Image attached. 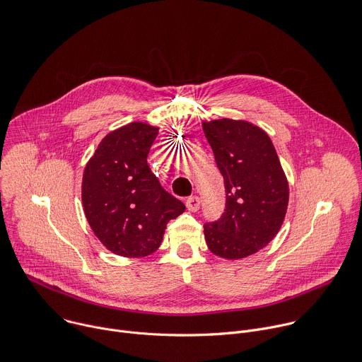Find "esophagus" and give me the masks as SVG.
<instances>
[{
    "label": "esophagus",
    "instance_id": "1",
    "mask_svg": "<svg viewBox=\"0 0 362 362\" xmlns=\"http://www.w3.org/2000/svg\"><path fill=\"white\" fill-rule=\"evenodd\" d=\"M185 205H187V208L189 209V211H192V212H195V211H198L199 209V198L198 197H189L188 199H187V202H185Z\"/></svg>",
    "mask_w": 362,
    "mask_h": 362
}]
</instances>
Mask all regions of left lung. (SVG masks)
Listing matches in <instances>:
<instances>
[{
    "instance_id": "1",
    "label": "left lung",
    "mask_w": 362,
    "mask_h": 362,
    "mask_svg": "<svg viewBox=\"0 0 362 362\" xmlns=\"http://www.w3.org/2000/svg\"><path fill=\"white\" fill-rule=\"evenodd\" d=\"M227 205L218 221L204 226L212 254L241 259L267 247L284 223L290 188L267 132L244 119L202 121Z\"/></svg>"
}]
</instances>
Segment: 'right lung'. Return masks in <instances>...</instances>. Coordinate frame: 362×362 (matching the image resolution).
Returning a JSON list of instances; mask_svg holds the SVG:
<instances>
[{
    "label": "right lung",
    "mask_w": 362,
    "mask_h": 362,
    "mask_svg": "<svg viewBox=\"0 0 362 362\" xmlns=\"http://www.w3.org/2000/svg\"><path fill=\"white\" fill-rule=\"evenodd\" d=\"M158 129L134 121L108 132L84 168L81 198L87 221L101 244L121 257L156 252L168 221L185 211L147 164Z\"/></svg>",
    "instance_id": "obj_1"
}]
</instances>
